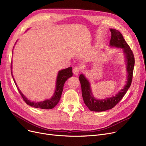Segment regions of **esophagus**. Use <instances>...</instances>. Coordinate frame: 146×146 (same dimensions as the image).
<instances>
[{
	"label": "esophagus",
	"mask_w": 146,
	"mask_h": 146,
	"mask_svg": "<svg viewBox=\"0 0 146 146\" xmlns=\"http://www.w3.org/2000/svg\"><path fill=\"white\" fill-rule=\"evenodd\" d=\"M80 71V69L78 67H74L73 69V73L74 75H78L79 74V72Z\"/></svg>",
	"instance_id": "1"
}]
</instances>
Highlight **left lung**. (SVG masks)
Masks as SVG:
<instances>
[{"label":"left lung","instance_id":"1","mask_svg":"<svg viewBox=\"0 0 146 146\" xmlns=\"http://www.w3.org/2000/svg\"><path fill=\"white\" fill-rule=\"evenodd\" d=\"M110 31L111 33V38L110 46L111 47L122 48L124 54L128 74L127 81L124 87L120 90L115 96H112L103 99H98L94 97L92 94L90 82L84 74H81L79 76V80L81 84L83 99L88 108L92 111L102 112L113 108L125 95L131 86L133 79L135 63L133 52L119 31L115 29H110Z\"/></svg>","mask_w":146,"mask_h":146}]
</instances>
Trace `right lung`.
Returning a JSON list of instances; mask_svg holds the SVG:
<instances>
[{
	"label": "right lung",
	"mask_w": 146,
	"mask_h": 146,
	"mask_svg": "<svg viewBox=\"0 0 146 146\" xmlns=\"http://www.w3.org/2000/svg\"><path fill=\"white\" fill-rule=\"evenodd\" d=\"M15 42V44H16ZM14 48V47H13ZM11 73L12 76L13 78V79L15 82V85H16L18 91L19 92V94H21L22 98L24 99V101L26 102L27 104L30 105L31 106H33L36 108H41V109H44V110H50L53 108L59 102L61 94L63 90V86L64 85L65 82L70 77L73 76L72 73V67H70L65 69H63L58 72L57 77V80H56V90L52 96L49 99H46V100L41 102H32L28 99L23 94L21 91L19 90V88L18 87L16 82L13 78V76L12 72V64H11Z\"/></svg>",
	"instance_id": "1"
}]
</instances>
